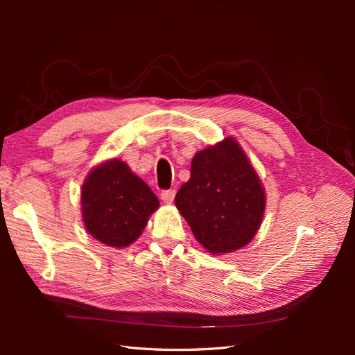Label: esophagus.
Masks as SVG:
<instances>
[{
	"instance_id": "obj_1",
	"label": "esophagus",
	"mask_w": 355,
	"mask_h": 355,
	"mask_svg": "<svg viewBox=\"0 0 355 355\" xmlns=\"http://www.w3.org/2000/svg\"><path fill=\"white\" fill-rule=\"evenodd\" d=\"M159 197H161V200H163L166 204H171V202H173V200H175V191H171V189L161 191Z\"/></svg>"
}]
</instances>
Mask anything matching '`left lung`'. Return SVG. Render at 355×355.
Here are the masks:
<instances>
[{
	"instance_id": "obj_1",
	"label": "left lung",
	"mask_w": 355,
	"mask_h": 355,
	"mask_svg": "<svg viewBox=\"0 0 355 355\" xmlns=\"http://www.w3.org/2000/svg\"><path fill=\"white\" fill-rule=\"evenodd\" d=\"M265 191L234 137L198 151L175 204L197 241L213 254L249 244L265 211Z\"/></svg>"
}]
</instances>
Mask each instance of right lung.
Here are the masks:
<instances>
[{
    "instance_id": "add662e5",
    "label": "right lung",
    "mask_w": 355,
    "mask_h": 355,
    "mask_svg": "<svg viewBox=\"0 0 355 355\" xmlns=\"http://www.w3.org/2000/svg\"><path fill=\"white\" fill-rule=\"evenodd\" d=\"M158 207L151 188L118 158L94 167L83 184L84 227L110 247L121 249L136 241Z\"/></svg>"
}]
</instances>
